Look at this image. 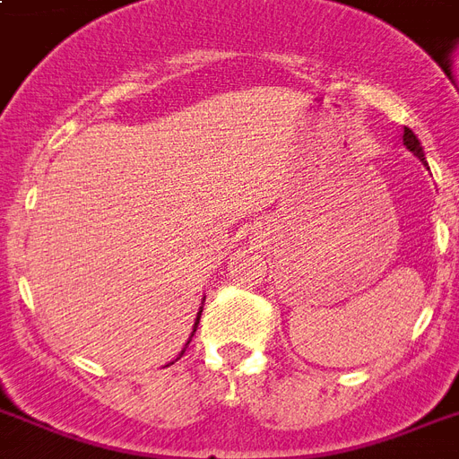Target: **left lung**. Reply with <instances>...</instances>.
<instances>
[{
  "label": "left lung",
  "mask_w": 459,
  "mask_h": 459,
  "mask_svg": "<svg viewBox=\"0 0 459 459\" xmlns=\"http://www.w3.org/2000/svg\"><path fill=\"white\" fill-rule=\"evenodd\" d=\"M403 143H405V147H407V150H410V152L417 154V157H420L421 161L427 164V157H424V150H421L420 140H417V135H414V133L410 131V128H405V133H403Z\"/></svg>",
  "instance_id": "1"
}]
</instances>
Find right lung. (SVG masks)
I'll return each instance as SVG.
<instances>
[{"label": "right lung", "instance_id": "obj_1", "mask_svg": "<svg viewBox=\"0 0 459 459\" xmlns=\"http://www.w3.org/2000/svg\"><path fill=\"white\" fill-rule=\"evenodd\" d=\"M200 314H202V307H200V312H197V319H195V326H193V333H190V338H187V342L193 341V335H195V331H197V324H200ZM187 342H186V348H187ZM186 348L180 350V355H183V352H186ZM180 355L176 357V359H180ZM173 364V362H171ZM166 367H169V364H166Z\"/></svg>", "mask_w": 459, "mask_h": 459}]
</instances>
